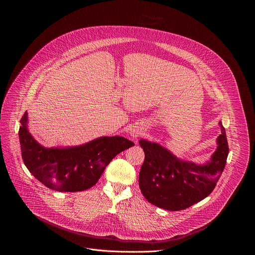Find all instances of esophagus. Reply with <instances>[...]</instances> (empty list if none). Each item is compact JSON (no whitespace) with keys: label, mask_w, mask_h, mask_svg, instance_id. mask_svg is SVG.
<instances>
[{"label":"esophagus","mask_w":255,"mask_h":255,"mask_svg":"<svg viewBox=\"0 0 255 255\" xmlns=\"http://www.w3.org/2000/svg\"><path fill=\"white\" fill-rule=\"evenodd\" d=\"M130 134H131V136L132 137H134V138H136L139 134H140V131L139 130H131V132H130Z\"/></svg>","instance_id":"esophagus-1"}]
</instances>
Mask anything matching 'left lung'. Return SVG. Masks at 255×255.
<instances>
[{
  "label": "left lung",
  "mask_w": 255,
  "mask_h": 255,
  "mask_svg": "<svg viewBox=\"0 0 255 255\" xmlns=\"http://www.w3.org/2000/svg\"><path fill=\"white\" fill-rule=\"evenodd\" d=\"M218 147L203 165L176 158L157 143L141 139L145 158L139 172V187L150 204L167 211L185 210L204 200L215 189L228 156L229 146L221 122Z\"/></svg>",
  "instance_id": "8db88e82"
}]
</instances>
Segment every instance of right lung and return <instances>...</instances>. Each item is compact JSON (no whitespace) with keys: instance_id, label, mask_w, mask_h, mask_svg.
I'll use <instances>...</instances> for the list:
<instances>
[{"instance_id":"obj_1","label":"right lung","mask_w":255,"mask_h":255,"mask_svg":"<svg viewBox=\"0 0 255 255\" xmlns=\"http://www.w3.org/2000/svg\"><path fill=\"white\" fill-rule=\"evenodd\" d=\"M19 139L28 170L47 188L57 192H81L95 186L106 166L134 143L121 136L101 137L82 146L44 148L27 129V113L21 119Z\"/></svg>"}]
</instances>
